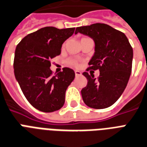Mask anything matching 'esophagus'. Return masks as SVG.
Returning a JSON list of instances; mask_svg holds the SVG:
<instances>
[{"label": "esophagus", "mask_w": 147, "mask_h": 147, "mask_svg": "<svg viewBox=\"0 0 147 147\" xmlns=\"http://www.w3.org/2000/svg\"><path fill=\"white\" fill-rule=\"evenodd\" d=\"M82 74L80 71H79V70H75V76L76 77H80V76H81Z\"/></svg>", "instance_id": "34e87169"}]
</instances>
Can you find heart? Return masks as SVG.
Masks as SVG:
<instances>
[{
  "label": "heart",
  "instance_id": "b5f03b06",
  "mask_svg": "<svg viewBox=\"0 0 147 147\" xmlns=\"http://www.w3.org/2000/svg\"><path fill=\"white\" fill-rule=\"evenodd\" d=\"M84 38H85V37H84ZM64 45H65V44H63V47H64ZM67 63L68 65L74 67H80L79 61L77 60V59H74V58H69V59H67Z\"/></svg>",
  "mask_w": 147,
  "mask_h": 147
}]
</instances>
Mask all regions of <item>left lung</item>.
<instances>
[{"mask_svg": "<svg viewBox=\"0 0 147 147\" xmlns=\"http://www.w3.org/2000/svg\"><path fill=\"white\" fill-rule=\"evenodd\" d=\"M87 35L95 42V53L83 74L87 84L81 90L83 100L94 109H104L120 98L130 77L133 48L126 35L106 24L77 27L75 34ZM99 69L95 78L87 71Z\"/></svg>", "mask_w": 147, "mask_h": 147, "instance_id": "8db88e82", "label": "left lung"}]
</instances>
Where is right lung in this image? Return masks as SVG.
<instances>
[{"label": "right lung", "instance_id": "right-lung-1", "mask_svg": "<svg viewBox=\"0 0 147 147\" xmlns=\"http://www.w3.org/2000/svg\"><path fill=\"white\" fill-rule=\"evenodd\" d=\"M75 28L43 27L29 34L17 45L13 60L14 75L27 101L37 110L51 113L60 110L65 93L75 77L69 67L53 74L52 58L60 55L61 46Z\"/></svg>", "mask_w": 147, "mask_h": 147}]
</instances>
